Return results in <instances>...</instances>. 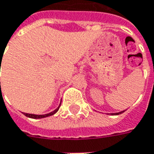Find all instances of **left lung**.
I'll list each match as a JSON object with an SVG mask.
<instances>
[{
	"label": "left lung",
	"instance_id": "1",
	"mask_svg": "<svg viewBox=\"0 0 154 154\" xmlns=\"http://www.w3.org/2000/svg\"><path fill=\"white\" fill-rule=\"evenodd\" d=\"M122 112H125V111H122V112H117V113H111L112 115H119V114H121Z\"/></svg>",
	"mask_w": 154,
	"mask_h": 154
}]
</instances>
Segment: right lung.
I'll return each mask as SVG.
<instances>
[{"label":"right lung","mask_w":154,"mask_h":154,"mask_svg":"<svg viewBox=\"0 0 154 154\" xmlns=\"http://www.w3.org/2000/svg\"><path fill=\"white\" fill-rule=\"evenodd\" d=\"M60 106H58V108H56L54 111H53V112H51L49 113L48 114H43V115H36V114H30V113H24L26 117H28V118H30V119H43V118H47V117H49V116H52V115H54V114H55L57 112H58V110L60 108Z\"/></svg>","instance_id":"obj_1"}]
</instances>
